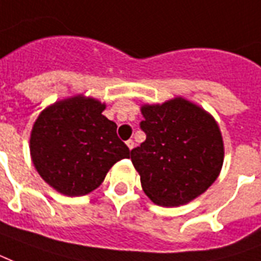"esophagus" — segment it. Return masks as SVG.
Instances as JSON below:
<instances>
[{
    "mask_svg": "<svg viewBox=\"0 0 261 261\" xmlns=\"http://www.w3.org/2000/svg\"><path fill=\"white\" fill-rule=\"evenodd\" d=\"M125 145L128 146V149H133V148H134V141L128 140L127 142H125Z\"/></svg>",
    "mask_w": 261,
    "mask_h": 261,
    "instance_id": "obj_1",
    "label": "esophagus"
}]
</instances>
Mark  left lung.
<instances>
[{
  "label": "left lung",
  "instance_id": "1",
  "mask_svg": "<svg viewBox=\"0 0 261 261\" xmlns=\"http://www.w3.org/2000/svg\"><path fill=\"white\" fill-rule=\"evenodd\" d=\"M141 113L146 140L131 150V162L146 196L165 207L198 198L223 167L224 142L217 121L182 96L145 103Z\"/></svg>",
  "mask_w": 261,
  "mask_h": 261
}]
</instances>
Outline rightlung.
<instances>
[{
  "instance_id": "obj_1",
  "label": "right lung",
  "mask_w": 261,
  "mask_h": 261,
  "mask_svg": "<svg viewBox=\"0 0 261 261\" xmlns=\"http://www.w3.org/2000/svg\"><path fill=\"white\" fill-rule=\"evenodd\" d=\"M105 108L101 101L80 94L47 106L34 121L33 165L59 194H90L116 162L130 158V149L116 134V123L102 115Z\"/></svg>"
}]
</instances>
